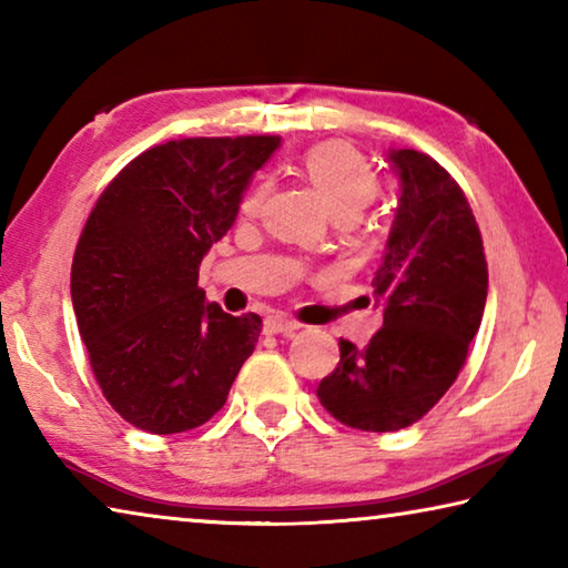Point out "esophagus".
<instances>
[{
	"mask_svg": "<svg viewBox=\"0 0 568 568\" xmlns=\"http://www.w3.org/2000/svg\"><path fill=\"white\" fill-rule=\"evenodd\" d=\"M297 328H301V323L285 318V315H271V318H265V333L293 335Z\"/></svg>",
	"mask_w": 568,
	"mask_h": 568,
	"instance_id": "34e87169",
	"label": "esophagus"
}]
</instances>
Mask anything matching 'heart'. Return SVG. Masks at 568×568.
<instances>
[{"instance_id": "obj_1", "label": "heart", "mask_w": 568, "mask_h": 568, "mask_svg": "<svg viewBox=\"0 0 568 568\" xmlns=\"http://www.w3.org/2000/svg\"><path fill=\"white\" fill-rule=\"evenodd\" d=\"M305 178L321 192L331 213L355 217L361 210L373 203L378 195L381 182L376 170L368 165L358 150L345 142H323L305 152L303 158ZM265 195V187H257L243 200V213H255Z\"/></svg>"}]
</instances>
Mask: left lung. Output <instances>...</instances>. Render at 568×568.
<instances>
[{"label": "left lung", "mask_w": 568, "mask_h": 568, "mask_svg": "<svg viewBox=\"0 0 568 568\" xmlns=\"http://www.w3.org/2000/svg\"><path fill=\"white\" fill-rule=\"evenodd\" d=\"M400 180L393 227L373 277L383 328L365 348L341 341L318 386L323 408L351 428H406L444 398L484 318L488 267L476 217L434 158L390 150Z\"/></svg>", "instance_id": "obj_1"}]
</instances>
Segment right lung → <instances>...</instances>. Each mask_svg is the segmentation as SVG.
I'll return each mask as SVG.
<instances>
[{
	"mask_svg": "<svg viewBox=\"0 0 568 568\" xmlns=\"http://www.w3.org/2000/svg\"><path fill=\"white\" fill-rule=\"evenodd\" d=\"M277 134L187 138L134 158L84 223L72 307L104 398L158 436L207 423L255 351L261 315L225 313L197 287Z\"/></svg>",
	"mask_w": 568,
	"mask_h": 568,
	"instance_id": "right-lung-1",
	"label": "right lung"
}]
</instances>
